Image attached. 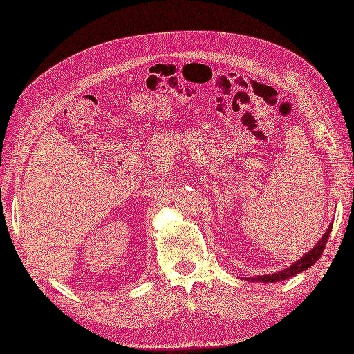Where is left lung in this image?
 Returning a JSON list of instances; mask_svg holds the SVG:
<instances>
[{
  "label": "left lung",
  "mask_w": 354,
  "mask_h": 354,
  "mask_svg": "<svg viewBox=\"0 0 354 354\" xmlns=\"http://www.w3.org/2000/svg\"><path fill=\"white\" fill-rule=\"evenodd\" d=\"M332 231V226H329V230L324 233V236L320 238V241L313 246L312 250H310L308 253H306L305 257H301V259L298 260V262H295L292 266L286 267L284 270H279V272L272 274V276H259V277H252V281H260V283H277V281H286L289 277L296 276V274L303 272V270L310 269V267L313 266V263L317 262V260L320 259V255H322L324 248H326L327 245V240H329V234Z\"/></svg>",
  "instance_id": "left-lung-1"
}]
</instances>
